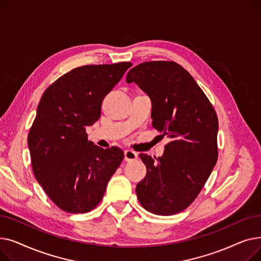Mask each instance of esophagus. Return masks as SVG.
Returning <instances> with one entry per match:
<instances>
[{
  "mask_svg": "<svg viewBox=\"0 0 261 261\" xmlns=\"http://www.w3.org/2000/svg\"><path fill=\"white\" fill-rule=\"evenodd\" d=\"M138 158H139L138 153H136L135 151H133V150L128 149V150H126V151H125V161H127V162L135 161V160H138Z\"/></svg>",
  "mask_w": 261,
  "mask_h": 261,
  "instance_id": "esophagus-1",
  "label": "esophagus"
}]
</instances>
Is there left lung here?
Returning <instances> with one entry per match:
<instances>
[{
    "mask_svg": "<svg viewBox=\"0 0 261 261\" xmlns=\"http://www.w3.org/2000/svg\"><path fill=\"white\" fill-rule=\"evenodd\" d=\"M126 80L149 96L153 128L171 139L163 156L140 154L147 173L136 185L138 199L152 214H177L195 201L217 163L216 111L176 62H143L131 68Z\"/></svg>",
    "mask_w": 261,
    "mask_h": 261,
    "instance_id": "8db88e82",
    "label": "left lung"
}]
</instances>
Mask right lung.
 <instances>
[{
    "mask_svg": "<svg viewBox=\"0 0 261 261\" xmlns=\"http://www.w3.org/2000/svg\"><path fill=\"white\" fill-rule=\"evenodd\" d=\"M130 66L119 62L76 67L40 99L27 139L33 171L64 212L82 214L97 206L123 159L117 147L103 149L89 142L86 128L98 120L106 95Z\"/></svg>",
    "mask_w": 261,
    "mask_h": 261,
    "instance_id": "right-lung-1",
    "label": "right lung"
}]
</instances>
